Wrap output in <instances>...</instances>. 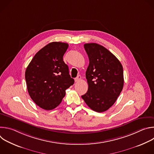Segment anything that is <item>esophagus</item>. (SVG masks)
I'll use <instances>...</instances> for the list:
<instances>
[{"mask_svg":"<svg viewBox=\"0 0 154 154\" xmlns=\"http://www.w3.org/2000/svg\"><path fill=\"white\" fill-rule=\"evenodd\" d=\"M81 79H82L81 76H80V75H78V76L75 79V82H78L80 81Z\"/></svg>","mask_w":154,"mask_h":154,"instance_id":"obj_1","label":"esophagus"}]
</instances>
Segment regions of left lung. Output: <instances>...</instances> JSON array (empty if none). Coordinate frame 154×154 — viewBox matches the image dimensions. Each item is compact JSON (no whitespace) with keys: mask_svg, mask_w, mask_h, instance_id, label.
Masks as SVG:
<instances>
[{"mask_svg":"<svg viewBox=\"0 0 154 154\" xmlns=\"http://www.w3.org/2000/svg\"><path fill=\"white\" fill-rule=\"evenodd\" d=\"M84 48L90 61L86 71L88 89L82 97L93 110L103 112L115 103L122 90V66L112 53L98 44H85Z\"/></svg>","mask_w":154,"mask_h":154,"instance_id":"1","label":"left lung"}]
</instances>
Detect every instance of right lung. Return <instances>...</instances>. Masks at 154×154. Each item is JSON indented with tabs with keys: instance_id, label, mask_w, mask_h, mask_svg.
<instances>
[{
	"instance_id": "add662e5",
	"label": "right lung",
	"mask_w": 154,
	"mask_h": 154,
	"mask_svg": "<svg viewBox=\"0 0 154 154\" xmlns=\"http://www.w3.org/2000/svg\"><path fill=\"white\" fill-rule=\"evenodd\" d=\"M68 48L65 42L48 44L35 54L26 70L29 94L38 106L46 110L56 108L66 90L74 83L63 58Z\"/></svg>"
}]
</instances>
